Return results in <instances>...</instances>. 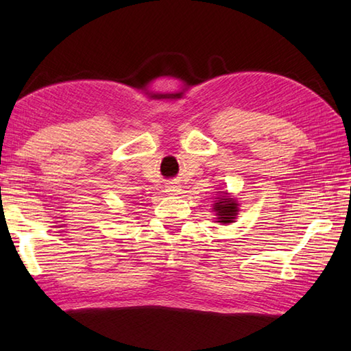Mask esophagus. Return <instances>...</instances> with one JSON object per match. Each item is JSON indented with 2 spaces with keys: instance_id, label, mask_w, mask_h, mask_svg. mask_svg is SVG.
I'll list each match as a JSON object with an SVG mask.
<instances>
[{
  "instance_id": "obj_1",
  "label": "esophagus",
  "mask_w": 351,
  "mask_h": 351,
  "mask_svg": "<svg viewBox=\"0 0 351 351\" xmlns=\"http://www.w3.org/2000/svg\"><path fill=\"white\" fill-rule=\"evenodd\" d=\"M166 191L169 193V195H180V191H181V187L178 184H169L167 187H166Z\"/></svg>"
}]
</instances>
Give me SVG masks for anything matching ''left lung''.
<instances>
[{"mask_svg":"<svg viewBox=\"0 0 351 351\" xmlns=\"http://www.w3.org/2000/svg\"><path fill=\"white\" fill-rule=\"evenodd\" d=\"M220 193H223V195L215 197L217 200H215L213 210L215 211V214H217L219 223L226 225V223H232L237 219L238 204L235 202L234 197L228 196V193H225V191H220Z\"/></svg>","mask_w":351,"mask_h":351,"instance_id":"left-lung-1","label":"left lung"}]
</instances>
